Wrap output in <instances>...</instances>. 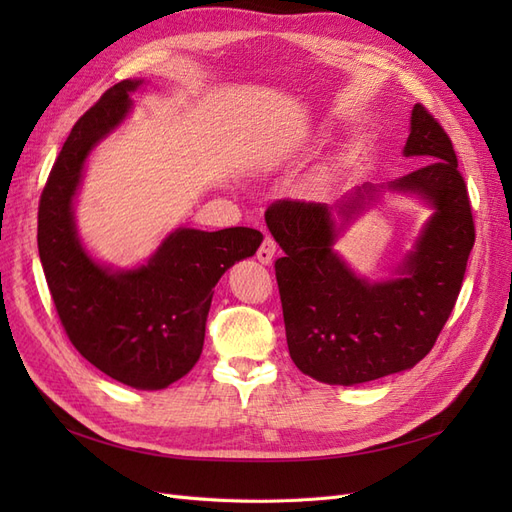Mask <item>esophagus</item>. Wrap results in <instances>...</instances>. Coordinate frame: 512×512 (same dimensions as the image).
Masks as SVG:
<instances>
[{
  "label": "esophagus",
  "mask_w": 512,
  "mask_h": 512,
  "mask_svg": "<svg viewBox=\"0 0 512 512\" xmlns=\"http://www.w3.org/2000/svg\"><path fill=\"white\" fill-rule=\"evenodd\" d=\"M275 252H277V243L271 237H265V241H262V245L258 247L256 258L258 262H262V265H271Z\"/></svg>",
  "instance_id": "34e87169"
}]
</instances>
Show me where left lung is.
<instances>
[{"label":"left lung","instance_id":"8db88e82","mask_svg":"<svg viewBox=\"0 0 512 512\" xmlns=\"http://www.w3.org/2000/svg\"><path fill=\"white\" fill-rule=\"evenodd\" d=\"M406 158L427 164L389 183H363L337 205L280 200L265 222L284 256L275 260L290 359L305 376L354 386L412 369L453 312L474 245L466 183L451 138L412 106ZM384 193L412 195L432 215L386 281L356 274L336 241Z\"/></svg>","mask_w":512,"mask_h":512}]
</instances>
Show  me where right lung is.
I'll list each match as a JSON object with an SVG mask.
<instances>
[{
	"mask_svg": "<svg viewBox=\"0 0 512 512\" xmlns=\"http://www.w3.org/2000/svg\"><path fill=\"white\" fill-rule=\"evenodd\" d=\"M145 85L117 83L74 123L40 196L38 252L74 348L113 380L160 391L196 365L215 284L256 254L262 235L179 226L134 267H113L87 250L74 215L87 160L130 117L132 94Z\"/></svg>",
	"mask_w": 512,
	"mask_h": 512,
	"instance_id": "obj_1",
	"label": "right lung"
}]
</instances>
